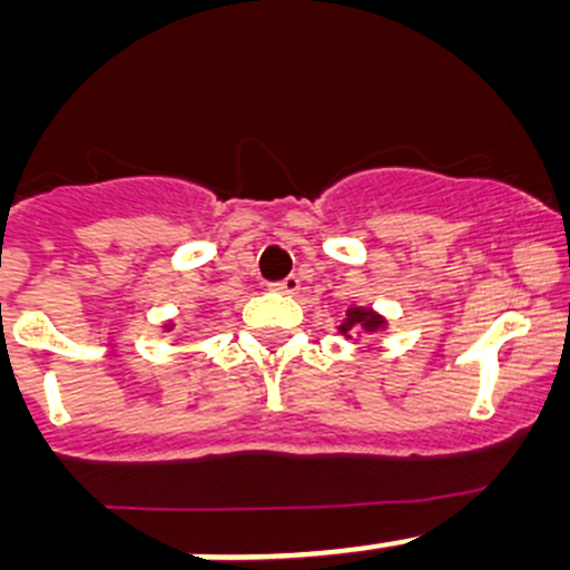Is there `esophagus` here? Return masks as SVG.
<instances>
[{
    "mask_svg": "<svg viewBox=\"0 0 570 570\" xmlns=\"http://www.w3.org/2000/svg\"><path fill=\"white\" fill-rule=\"evenodd\" d=\"M275 292H281V295H295L297 289H301V281L295 278V275H289V278L278 281V284H273Z\"/></svg>",
    "mask_w": 570,
    "mask_h": 570,
    "instance_id": "34e87169",
    "label": "esophagus"
}]
</instances>
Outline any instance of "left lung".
<instances>
[{"instance_id":"obj_1","label":"left lung","mask_w":570,"mask_h":570,"mask_svg":"<svg viewBox=\"0 0 570 570\" xmlns=\"http://www.w3.org/2000/svg\"><path fill=\"white\" fill-rule=\"evenodd\" d=\"M386 327V317L377 314L375 308H364V306H350L347 317H344L342 325H338V333L344 338L361 336V333H377Z\"/></svg>"}]
</instances>
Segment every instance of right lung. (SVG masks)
Listing matches in <instances>:
<instances>
[{"label":"right lung","mask_w":570,"mask_h":570,"mask_svg":"<svg viewBox=\"0 0 570 570\" xmlns=\"http://www.w3.org/2000/svg\"><path fill=\"white\" fill-rule=\"evenodd\" d=\"M165 331H174V322H168V325H165Z\"/></svg>","instance_id":"add662e5"}]
</instances>
